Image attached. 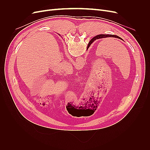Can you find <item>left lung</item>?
<instances>
[{
    "mask_svg": "<svg viewBox=\"0 0 150 150\" xmlns=\"http://www.w3.org/2000/svg\"><path fill=\"white\" fill-rule=\"evenodd\" d=\"M106 38H117V39H121V38H120L119 36L117 35H112V34H100V35H98L96 36H95L94 38H93L91 40H93V42L94 40L98 39H104Z\"/></svg>",
    "mask_w": 150,
    "mask_h": 150,
    "instance_id": "obj_1",
    "label": "left lung"
}]
</instances>
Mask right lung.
<instances>
[{"mask_svg": "<svg viewBox=\"0 0 150 150\" xmlns=\"http://www.w3.org/2000/svg\"><path fill=\"white\" fill-rule=\"evenodd\" d=\"M92 42H93V40H91V41H90V42H89V44L90 45V44H91Z\"/></svg>", "mask_w": 150, "mask_h": 150, "instance_id": "right-lung-1", "label": "right lung"}]
</instances>
